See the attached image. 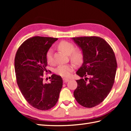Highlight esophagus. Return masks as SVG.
<instances>
[{
	"label": "esophagus",
	"instance_id": "34e87169",
	"mask_svg": "<svg viewBox=\"0 0 131 131\" xmlns=\"http://www.w3.org/2000/svg\"><path fill=\"white\" fill-rule=\"evenodd\" d=\"M63 80L64 83H66V82H68L69 81V79H68V78H63Z\"/></svg>",
	"mask_w": 131,
	"mask_h": 131
}]
</instances>
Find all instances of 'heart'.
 Instances as JSON below:
<instances>
[{
    "mask_svg": "<svg viewBox=\"0 0 131 131\" xmlns=\"http://www.w3.org/2000/svg\"><path fill=\"white\" fill-rule=\"evenodd\" d=\"M58 48L64 53L70 55V60L75 65H80L83 61V53L81 49H74V46L73 43L69 41L63 40L58 44ZM47 62L51 64L53 62L52 51L49 49L46 54ZM74 66L73 65H60L56 69V73L62 77H68L70 75L71 72L73 70Z\"/></svg>",
    "mask_w": 131,
    "mask_h": 131,
    "instance_id": "1",
    "label": "heart"
}]
</instances>
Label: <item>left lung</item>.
Masks as SVG:
<instances>
[{
    "mask_svg": "<svg viewBox=\"0 0 131 131\" xmlns=\"http://www.w3.org/2000/svg\"><path fill=\"white\" fill-rule=\"evenodd\" d=\"M83 53V63L77 71L82 78L74 96L80 105L93 107L106 99L114 83L117 63L110 46L98 37L72 38ZM83 77H84L83 79Z\"/></svg>",
    "mask_w": 131,
    "mask_h": 131,
    "instance_id": "left-lung-1",
    "label": "left lung"
}]
</instances>
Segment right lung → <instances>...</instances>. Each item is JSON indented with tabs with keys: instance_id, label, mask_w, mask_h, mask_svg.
I'll list each match as a JSON object with an SVG mask.
<instances>
[{
	"instance_id": "1",
	"label": "right lung",
	"mask_w": 131,
	"mask_h": 131,
	"mask_svg": "<svg viewBox=\"0 0 131 131\" xmlns=\"http://www.w3.org/2000/svg\"><path fill=\"white\" fill-rule=\"evenodd\" d=\"M57 39L32 37L21 44L16 54L17 83L27 102L38 110H47L53 107L62 87V78L56 74L52 75L51 83H43V73L47 70V53Z\"/></svg>"
}]
</instances>
